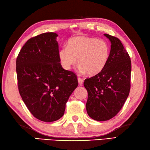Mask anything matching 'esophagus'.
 Wrapping results in <instances>:
<instances>
[{
    "mask_svg": "<svg viewBox=\"0 0 150 150\" xmlns=\"http://www.w3.org/2000/svg\"><path fill=\"white\" fill-rule=\"evenodd\" d=\"M83 80H82V79L81 78H78V82H79V84L80 86H82V84H83Z\"/></svg>",
    "mask_w": 150,
    "mask_h": 150,
    "instance_id": "obj_1",
    "label": "esophagus"
}]
</instances>
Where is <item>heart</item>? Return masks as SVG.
I'll list each match as a JSON object with an SVG mask.
<instances>
[{"label": "heart", "mask_w": 150, "mask_h": 150, "mask_svg": "<svg viewBox=\"0 0 150 150\" xmlns=\"http://www.w3.org/2000/svg\"><path fill=\"white\" fill-rule=\"evenodd\" d=\"M110 46L104 40L84 36L70 39L67 47L59 52L60 63L66 70L79 63L78 69L82 73L95 75L106 66L110 57Z\"/></svg>", "instance_id": "obj_1"}]
</instances>
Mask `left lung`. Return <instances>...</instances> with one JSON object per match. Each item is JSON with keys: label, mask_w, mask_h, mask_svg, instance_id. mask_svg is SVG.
Masks as SVG:
<instances>
[{"label": "left lung", "mask_w": 150, "mask_h": 150, "mask_svg": "<svg viewBox=\"0 0 150 150\" xmlns=\"http://www.w3.org/2000/svg\"><path fill=\"white\" fill-rule=\"evenodd\" d=\"M104 35L111 42L109 59L100 73L84 82L88 94L87 113L97 121L111 119L122 108L129 93L132 71L129 56L120 40Z\"/></svg>", "instance_id": "left-lung-1"}]
</instances>
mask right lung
<instances>
[{"mask_svg": "<svg viewBox=\"0 0 150 150\" xmlns=\"http://www.w3.org/2000/svg\"><path fill=\"white\" fill-rule=\"evenodd\" d=\"M57 37L50 32L31 38L16 62L22 100L31 114L44 122H53L64 115L66 104L78 86L75 73L60 64Z\"/></svg>", "mask_w": 150, "mask_h": 150, "instance_id": "1", "label": "right lung"}]
</instances>
